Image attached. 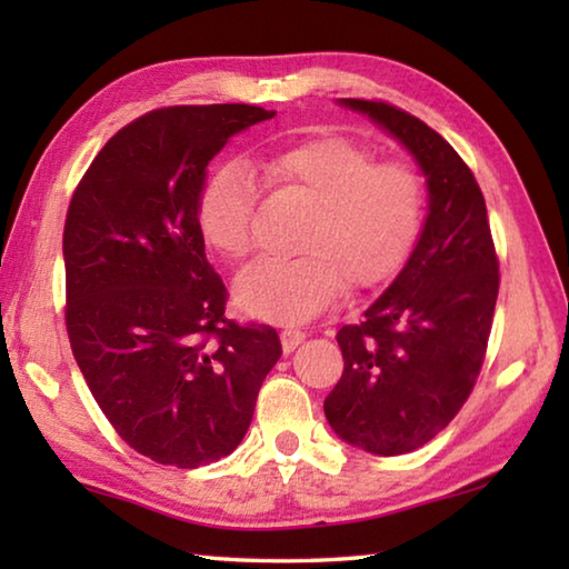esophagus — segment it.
Masks as SVG:
<instances>
[{
	"mask_svg": "<svg viewBox=\"0 0 569 569\" xmlns=\"http://www.w3.org/2000/svg\"><path fill=\"white\" fill-rule=\"evenodd\" d=\"M306 341V333L301 329H293V326H288V329L281 331V346L286 353H291L293 349H298Z\"/></svg>",
	"mask_w": 569,
	"mask_h": 569,
	"instance_id": "esophagus-1",
	"label": "esophagus"
}]
</instances>
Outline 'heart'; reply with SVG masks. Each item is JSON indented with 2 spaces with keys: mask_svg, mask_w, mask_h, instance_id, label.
<instances>
[{
  "mask_svg": "<svg viewBox=\"0 0 569 569\" xmlns=\"http://www.w3.org/2000/svg\"><path fill=\"white\" fill-rule=\"evenodd\" d=\"M276 188L313 206L296 258H263L236 278L240 311L266 321H306L323 311L343 283L391 281L417 248L427 220L421 178L399 162H379L356 142L323 134L268 152L261 160ZM256 176L243 160L210 172L198 192L196 220L206 243L230 261L250 250Z\"/></svg>",
  "mask_w": 569,
  "mask_h": 569,
  "instance_id": "1",
  "label": "heart"
}]
</instances>
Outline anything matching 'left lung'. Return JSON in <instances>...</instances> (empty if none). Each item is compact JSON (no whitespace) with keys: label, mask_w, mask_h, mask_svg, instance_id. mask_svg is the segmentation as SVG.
I'll return each mask as SVG.
<instances>
[{"label":"left lung","mask_w":569,"mask_h":569,"mask_svg":"<svg viewBox=\"0 0 569 569\" xmlns=\"http://www.w3.org/2000/svg\"><path fill=\"white\" fill-rule=\"evenodd\" d=\"M399 140L427 178L429 213L391 286L343 326V373L323 401L346 445L379 457L435 439L465 407L485 361L499 261L485 196L457 150L387 102L339 100Z\"/></svg>","instance_id":"left-lung-1"}]
</instances>
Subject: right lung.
<instances>
[{"label":"right lung","mask_w":569,"mask_h":569,"mask_svg":"<svg viewBox=\"0 0 569 569\" xmlns=\"http://www.w3.org/2000/svg\"><path fill=\"white\" fill-rule=\"evenodd\" d=\"M273 114L256 104L142 114L98 152L67 210L74 361L114 431L158 465L228 457L283 353L271 326L226 319V286L196 220L208 162Z\"/></svg>","instance_id":"obj_1"}]
</instances>
